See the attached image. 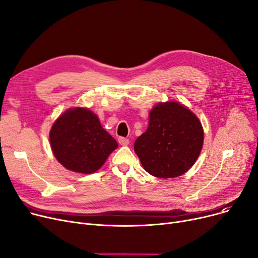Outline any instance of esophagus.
Returning a JSON list of instances; mask_svg holds the SVG:
<instances>
[{
	"label": "esophagus",
	"instance_id": "obj_1",
	"mask_svg": "<svg viewBox=\"0 0 258 258\" xmlns=\"http://www.w3.org/2000/svg\"><path fill=\"white\" fill-rule=\"evenodd\" d=\"M118 142H119V144H121V145H127V144L130 143L128 139H126V138H124V137H119V138H118Z\"/></svg>",
	"mask_w": 258,
	"mask_h": 258
}]
</instances>
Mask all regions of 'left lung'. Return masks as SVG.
I'll return each instance as SVG.
<instances>
[{"label":"left lung","instance_id":"1","mask_svg":"<svg viewBox=\"0 0 258 258\" xmlns=\"http://www.w3.org/2000/svg\"><path fill=\"white\" fill-rule=\"evenodd\" d=\"M204 141L198 117L184 105L169 101L157 104L150 123L134 144L144 169L157 178L185 173L197 161Z\"/></svg>","mask_w":258,"mask_h":258}]
</instances>
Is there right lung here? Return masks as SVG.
I'll list each match as a JSON object with an SVG mask.
<instances>
[{"label": "right lung", "instance_id": "obj_1", "mask_svg": "<svg viewBox=\"0 0 258 258\" xmlns=\"http://www.w3.org/2000/svg\"><path fill=\"white\" fill-rule=\"evenodd\" d=\"M50 143L54 156L67 169L81 173L98 170L118 144L88 108H71L53 124Z\"/></svg>", "mask_w": 258, "mask_h": 258}]
</instances>
